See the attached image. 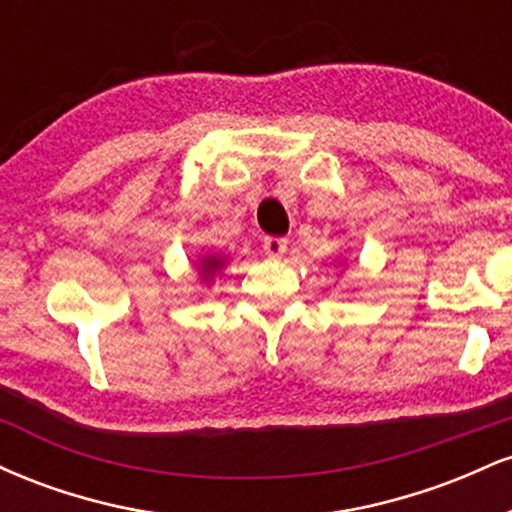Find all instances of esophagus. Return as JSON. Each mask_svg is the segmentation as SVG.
<instances>
[{
	"instance_id": "esophagus-1",
	"label": "esophagus",
	"mask_w": 512,
	"mask_h": 512,
	"mask_svg": "<svg viewBox=\"0 0 512 512\" xmlns=\"http://www.w3.org/2000/svg\"><path fill=\"white\" fill-rule=\"evenodd\" d=\"M262 248L269 257H284V252H286V248H289V243H286V238L269 236V238H264Z\"/></svg>"
}]
</instances>
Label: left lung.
Instances as JSON below:
<instances>
[{"label": "left lung", "instance_id": "8db88e82", "mask_svg": "<svg viewBox=\"0 0 512 512\" xmlns=\"http://www.w3.org/2000/svg\"><path fill=\"white\" fill-rule=\"evenodd\" d=\"M342 264H344V262H342Z\"/></svg>", "mask_w": 512, "mask_h": 512}]
</instances>
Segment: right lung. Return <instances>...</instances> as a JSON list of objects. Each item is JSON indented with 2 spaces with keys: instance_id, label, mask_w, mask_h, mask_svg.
Segmentation results:
<instances>
[{
  "instance_id": "obj_1",
  "label": "right lung",
  "mask_w": 512,
  "mask_h": 512,
  "mask_svg": "<svg viewBox=\"0 0 512 512\" xmlns=\"http://www.w3.org/2000/svg\"><path fill=\"white\" fill-rule=\"evenodd\" d=\"M197 274H199V281H202L204 286H209L211 281L219 279L223 274V269H226V255H221V252H211V250H202L197 255Z\"/></svg>"
}]
</instances>
